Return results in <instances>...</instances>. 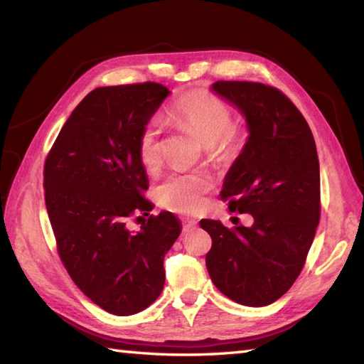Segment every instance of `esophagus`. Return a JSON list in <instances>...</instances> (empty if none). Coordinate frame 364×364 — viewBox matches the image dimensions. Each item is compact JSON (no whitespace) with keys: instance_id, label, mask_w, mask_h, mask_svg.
I'll return each mask as SVG.
<instances>
[{"instance_id":"34e87169","label":"esophagus","mask_w":364,"mask_h":364,"mask_svg":"<svg viewBox=\"0 0 364 364\" xmlns=\"http://www.w3.org/2000/svg\"><path fill=\"white\" fill-rule=\"evenodd\" d=\"M194 228H196V223L194 221H188V223H184L183 230H184V232H191V230H193Z\"/></svg>"}]
</instances>
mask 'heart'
Masks as SVG:
<instances>
[{
    "label": "heart",
    "instance_id": "b5f03b06",
    "mask_svg": "<svg viewBox=\"0 0 364 364\" xmlns=\"http://www.w3.org/2000/svg\"><path fill=\"white\" fill-rule=\"evenodd\" d=\"M165 117L188 129L203 146L220 157H234L242 146V132L232 124V114L220 97L207 90H191L171 103ZM161 122L151 119L138 135V156L146 168L161 162ZM211 180L203 173H173L156 189V197L164 208L181 215H194L205 207V196Z\"/></svg>",
    "mask_w": 364,
    "mask_h": 364
}]
</instances>
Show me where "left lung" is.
<instances>
[{"instance_id": "8db88e82", "label": "left lung", "mask_w": 364, "mask_h": 364, "mask_svg": "<svg viewBox=\"0 0 364 364\" xmlns=\"http://www.w3.org/2000/svg\"><path fill=\"white\" fill-rule=\"evenodd\" d=\"M211 90L245 116L248 140L224 178L221 199L255 223L228 229L202 220L211 237L205 262L211 282L229 299L269 306L299 277L320 223L315 140L301 111L272 85L216 81Z\"/></svg>"}]
</instances>
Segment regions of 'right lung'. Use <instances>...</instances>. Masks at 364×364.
<instances>
[{
	"label": "right lung",
	"mask_w": 364,
	"mask_h": 364,
	"mask_svg": "<svg viewBox=\"0 0 364 364\" xmlns=\"http://www.w3.org/2000/svg\"><path fill=\"white\" fill-rule=\"evenodd\" d=\"M168 94L157 82L92 90L46 157L44 199L58 256L77 288L114 315L138 314L159 297L165 253L181 232L170 211L149 215L138 156V135ZM138 213L149 218L132 233L127 223Z\"/></svg>",
	"instance_id": "right-lung-1"
}]
</instances>
